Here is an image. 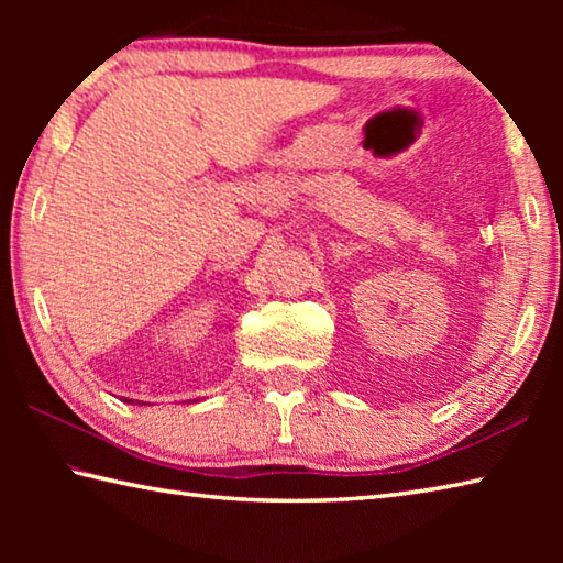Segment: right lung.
Listing matches in <instances>:
<instances>
[{"instance_id":"add662e5","label":"right lung","mask_w":563,"mask_h":563,"mask_svg":"<svg viewBox=\"0 0 563 563\" xmlns=\"http://www.w3.org/2000/svg\"><path fill=\"white\" fill-rule=\"evenodd\" d=\"M123 402H129V399H123ZM131 405H133V399H131Z\"/></svg>"}]
</instances>
